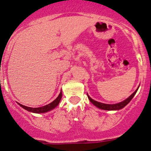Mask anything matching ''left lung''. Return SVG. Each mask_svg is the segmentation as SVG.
Wrapping results in <instances>:
<instances>
[{
    "mask_svg": "<svg viewBox=\"0 0 151 151\" xmlns=\"http://www.w3.org/2000/svg\"><path fill=\"white\" fill-rule=\"evenodd\" d=\"M138 88L135 90V92L130 95V96L128 98H127V99L125 100V101H122V102H121V103H116V104H106V103L98 102V101H94L93 99H92V98L90 97L88 94H87V96H88V99L90 100V101H91V102L92 103L94 106H96V107L100 108V109L106 110V111H117V110H120V109H122L123 108H124L125 106H126L130 101H131L132 98L134 97L135 93H136Z\"/></svg>",
    "mask_w": 151,
    "mask_h": 151,
    "instance_id": "obj_1",
    "label": "left lung"
}]
</instances>
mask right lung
Returning a JSON list of instances; mask_svg holds the SVG:
<instances>
[{"instance_id": "add662e5", "label": "right lung", "mask_w": 151, "mask_h": 151, "mask_svg": "<svg viewBox=\"0 0 151 151\" xmlns=\"http://www.w3.org/2000/svg\"><path fill=\"white\" fill-rule=\"evenodd\" d=\"M62 98V91H60V94L58 95L57 98L55 100H54L52 103H49V104L46 105V106H44L43 107H40V108H30V107H28V106H25L23 105L19 104L20 106H21L22 108H24V109L26 110V111H29V112H32V113H45L48 112V111H51L55 108L60 103V99Z\"/></svg>"}]
</instances>
